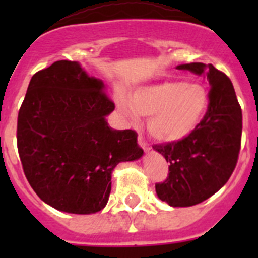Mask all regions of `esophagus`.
<instances>
[{"instance_id":"34e87169","label":"esophagus","mask_w":258,"mask_h":258,"mask_svg":"<svg viewBox=\"0 0 258 258\" xmlns=\"http://www.w3.org/2000/svg\"><path fill=\"white\" fill-rule=\"evenodd\" d=\"M139 145H140V147L144 148V151H146V152H148V151L151 150L150 146L147 145V142H146V141H145V139H142L141 136L139 137Z\"/></svg>"}]
</instances>
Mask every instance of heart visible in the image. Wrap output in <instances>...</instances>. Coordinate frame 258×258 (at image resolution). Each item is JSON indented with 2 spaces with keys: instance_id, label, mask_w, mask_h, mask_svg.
<instances>
[{
  "instance_id": "1",
  "label": "heart",
  "mask_w": 258,
  "mask_h": 258,
  "mask_svg": "<svg viewBox=\"0 0 258 258\" xmlns=\"http://www.w3.org/2000/svg\"><path fill=\"white\" fill-rule=\"evenodd\" d=\"M119 110L131 118L148 116L147 128L161 142H177L197 128L210 107V95L199 82L162 81L118 93Z\"/></svg>"
}]
</instances>
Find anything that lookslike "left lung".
Masks as SVG:
<instances>
[{
	"instance_id": "left-lung-1",
	"label": "left lung",
	"mask_w": 258,
	"mask_h": 258,
	"mask_svg": "<svg viewBox=\"0 0 258 258\" xmlns=\"http://www.w3.org/2000/svg\"><path fill=\"white\" fill-rule=\"evenodd\" d=\"M207 77L210 107L197 128L186 139L153 150L166 158L168 177L156 184L161 201L172 207H189L210 199L232 175L241 148L242 111L231 80L212 64H179Z\"/></svg>"
}]
</instances>
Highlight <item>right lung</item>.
Listing matches in <instances>:
<instances>
[{
    "instance_id": "add662e5",
    "label": "right lung",
    "mask_w": 258,
    "mask_h": 258,
    "mask_svg": "<svg viewBox=\"0 0 258 258\" xmlns=\"http://www.w3.org/2000/svg\"><path fill=\"white\" fill-rule=\"evenodd\" d=\"M102 80L79 62L57 61L32 76L18 112L17 148L33 191L53 209L90 215L107 205L112 171L144 150L132 130H113Z\"/></svg>"
}]
</instances>
